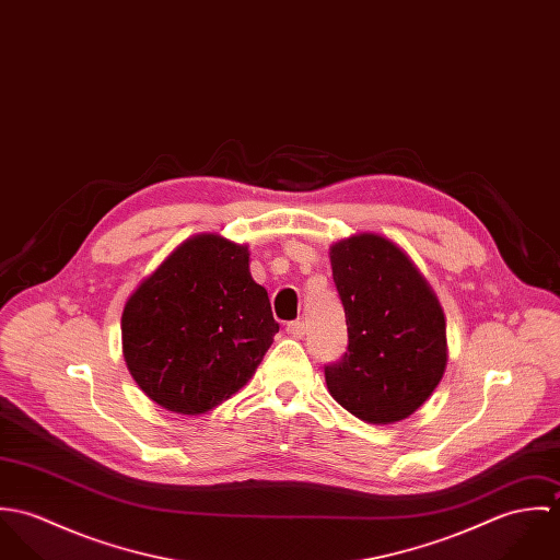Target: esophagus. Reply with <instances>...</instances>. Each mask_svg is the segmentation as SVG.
<instances>
[{
	"instance_id": "1",
	"label": "esophagus",
	"mask_w": 560,
	"mask_h": 560,
	"mask_svg": "<svg viewBox=\"0 0 560 560\" xmlns=\"http://www.w3.org/2000/svg\"><path fill=\"white\" fill-rule=\"evenodd\" d=\"M287 334L293 338H304L306 336V323L304 320H291L287 325Z\"/></svg>"
}]
</instances>
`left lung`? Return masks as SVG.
<instances>
[{"label": "left lung", "instance_id": "1", "mask_svg": "<svg viewBox=\"0 0 560 560\" xmlns=\"http://www.w3.org/2000/svg\"><path fill=\"white\" fill-rule=\"evenodd\" d=\"M329 258L349 336L347 351L323 366L329 395L360 420H402L444 375V313L393 241L355 235Z\"/></svg>", "mask_w": 560, "mask_h": 560}]
</instances>
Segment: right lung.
Returning <instances> with one entry per match:
<instances>
[{
  "mask_svg": "<svg viewBox=\"0 0 560 560\" xmlns=\"http://www.w3.org/2000/svg\"><path fill=\"white\" fill-rule=\"evenodd\" d=\"M247 247L198 235L129 298L122 347L138 386L176 413H205L252 377L280 329Z\"/></svg>",
  "mask_w": 560,
  "mask_h": 560,
  "instance_id": "add662e5",
  "label": "right lung"
}]
</instances>
